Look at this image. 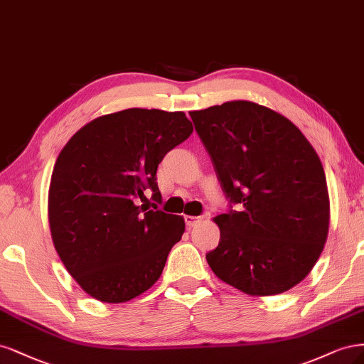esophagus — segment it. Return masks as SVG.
<instances>
[{"label": "esophagus", "mask_w": 364, "mask_h": 364, "mask_svg": "<svg viewBox=\"0 0 364 364\" xmlns=\"http://www.w3.org/2000/svg\"><path fill=\"white\" fill-rule=\"evenodd\" d=\"M201 219L203 218H198V216H189V215H187V216H184V220H186V225L187 227H195L196 224H198V222H201Z\"/></svg>", "instance_id": "obj_1"}]
</instances>
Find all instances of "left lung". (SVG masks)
I'll use <instances>...</instances> for the list:
<instances>
[{"label":"left lung","instance_id":"8db88e82","mask_svg":"<svg viewBox=\"0 0 364 364\" xmlns=\"http://www.w3.org/2000/svg\"><path fill=\"white\" fill-rule=\"evenodd\" d=\"M222 191L242 212L213 218L220 240L205 259L251 296L287 291L323 251L330 195L318 152L286 116L236 100L189 112Z\"/></svg>","mask_w":364,"mask_h":364}]
</instances>
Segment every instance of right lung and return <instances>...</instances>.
Wrapping results in <instances>:
<instances>
[{"label":"right lung","mask_w":364,"mask_h":364,"mask_svg":"<svg viewBox=\"0 0 364 364\" xmlns=\"http://www.w3.org/2000/svg\"><path fill=\"white\" fill-rule=\"evenodd\" d=\"M192 132L183 112L127 109L87 122L60 151L48 191L51 237L89 296L121 304L157 283L184 232L183 216L157 210V166Z\"/></svg>","instance_id":"right-lung-1"}]
</instances>
